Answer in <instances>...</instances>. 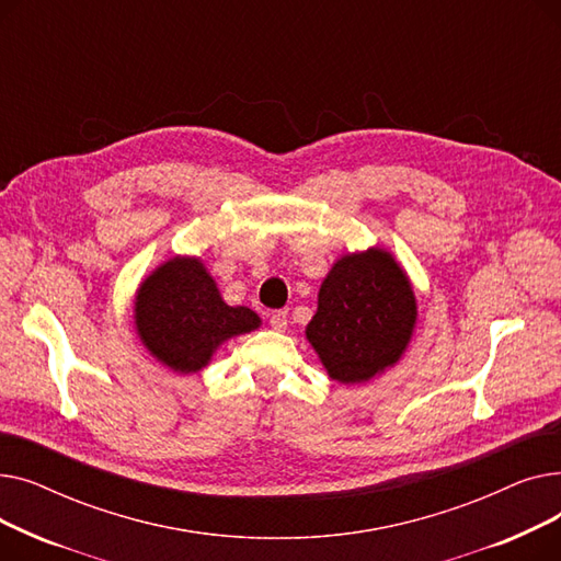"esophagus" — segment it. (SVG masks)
Instances as JSON below:
<instances>
[{"instance_id":"1","label":"esophagus","mask_w":561,"mask_h":561,"mask_svg":"<svg viewBox=\"0 0 561 561\" xmlns=\"http://www.w3.org/2000/svg\"><path fill=\"white\" fill-rule=\"evenodd\" d=\"M286 325H288V313H286L284 309L271 313V328H273L275 332H284Z\"/></svg>"}]
</instances>
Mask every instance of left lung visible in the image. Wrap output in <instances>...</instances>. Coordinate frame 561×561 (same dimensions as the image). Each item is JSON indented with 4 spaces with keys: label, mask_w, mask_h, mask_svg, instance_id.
I'll list each match as a JSON object with an SVG mask.
<instances>
[{
    "label": "left lung",
    "mask_w": 561,
    "mask_h": 561,
    "mask_svg": "<svg viewBox=\"0 0 561 561\" xmlns=\"http://www.w3.org/2000/svg\"><path fill=\"white\" fill-rule=\"evenodd\" d=\"M416 296L385 248L347 252L318 290L307 341L339 385H364L396 366L414 336Z\"/></svg>",
    "instance_id": "1"
}]
</instances>
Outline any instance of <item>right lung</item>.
Instances as JSON below:
<instances>
[{
  "label": "right lung",
  "mask_w": 561,
  "mask_h": 561,
  "mask_svg": "<svg viewBox=\"0 0 561 561\" xmlns=\"http://www.w3.org/2000/svg\"><path fill=\"white\" fill-rule=\"evenodd\" d=\"M134 325L159 364L193 375L225 341L261 328V318L248 307H229L199 256L176 254L140 282Z\"/></svg>",
  "instance_id": "1"
}]
</instances>
